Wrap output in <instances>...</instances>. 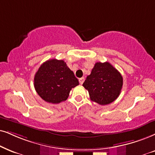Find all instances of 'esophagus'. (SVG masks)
<instances>
[{"label": "esophagus", "mask_w": 155, "mask_h": 155, "mask_svg": "<svg viewBox=\"0 0 155 155\" xmlns=\"http://www.w3.org/2000/svg\"><path fill=\"white\" fill-rule=\"evenodd\" d=\"M84 80H85V79H84V77H81V78H80V79H79L80 84H83V83H84Z\"/></svg>", "instance_id": "esophagus-1"}]
</instances>
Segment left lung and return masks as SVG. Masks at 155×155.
<instances>
[{
    "instance_id": "8db88e82",
    "label": "left lung",
    "mask_w": 155,
    "mask_h": 155,
    "mask_svg": "<svg viewBox=\"0 0 155 155\" xmlns=\"http://www.w3.org/2000/svg\"><path fill=\"white\" fill-rule=\"evenodd\" d=\"M122 85L121 74L109 62L96 63L83 84L91 100L100 105L109 104L116 100Z\"/></svg>"
}]
</instances>
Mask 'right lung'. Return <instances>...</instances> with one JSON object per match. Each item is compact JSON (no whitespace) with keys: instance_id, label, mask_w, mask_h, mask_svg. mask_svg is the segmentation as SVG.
Listing matches in <instances>:
<instances>
[{"instance_id":"add662e5","label":"right lung","mask_w":155,"mask_h":155,"mask_svg":"<svg viewBox=\"0 0 155 155\" xmlns=\"http://www.w3.org/2000/svg\"><path fill=\"white\" fill-rule=\"evenodd\" d=\"M79 84L74 72L63 60L46 61L34 76V87L38 94L51 104L66 101L72 88Z\"/></svg>"}]
</instances>
